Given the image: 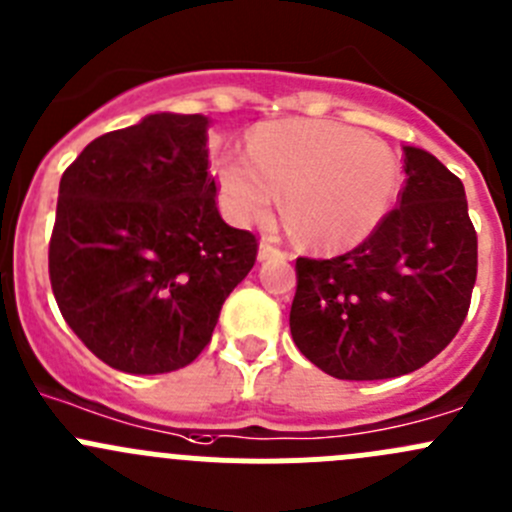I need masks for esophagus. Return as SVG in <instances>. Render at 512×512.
Segmentation results:
<instances>
[{"label":"esophagus","instance_id":"obj_1","mask_svg":"<svg viewBox=\"0 0 512 512\" xmlns=\"http://www.w3.org/2000/svg\"><path fill=\"white\" fill-rule=\"evenodd\" d=\"M275 255H280V250H277V247L272 245L270 240H262L260 250H257V260L265 262V260H270V257H275Z\"/></svg>","mask_w":512,"mask_h":512}]
</instances>
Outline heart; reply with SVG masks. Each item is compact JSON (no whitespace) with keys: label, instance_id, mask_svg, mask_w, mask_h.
I'll use <instances>...</instances> for the list:
<instances>
[{"label":"heart","instance_id":"b5f03b06","mask_svg":"<svg viewBox=\"0 0 512 512\" xmlns=\"http://www.w3.org/2000/svg\"><path fill=\"white\" fill-rule=\"evenodd\" d=\"M247 155L223 151L213 173L235 223L262 220L285 193V218L314 250H342L371 235L394 205L399 163L389 146L332 121H277L257 128Z\"/></svg>","mask_w":512,"mask_h":512}]
</instances>
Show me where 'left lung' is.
Here are the masks:
<instances>
[{
    "instance_id": "1",
    "label": "left lung",
    "mask_w": 512,
    "mask_h": 512,
    "mask_svg": "<svg viewBox=\"0 0 512 512\" xmlns=\"http://www.w3.org/2000/svg\"><path fill=\"white\" fill-rule=\"evenodd\" d=\"M406 185L359 247L299 257L289 332L334 379L411 374L441 354L471 307L478 237L463 183L436 156L404 146Z\"/></svg>"
}]
</instances>
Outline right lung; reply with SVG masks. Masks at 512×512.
Returning a JSON list of instances; mask_svg holds the SVG:
<instances>
[{
	"instance_id": "1",
	"label": "right lung",
	"mask_w": 512,
	"mask_h": 512,
	"mask_svg": "<svg viewBox=\"0 0 512 512\" xmlns=\"http://www.w3.org/2000/svg\"><path fill=\"white\" fill-rule=\"evenodd\" d=\"M208 116L151 113L98 136L64 170L49 242L56 304L126 374H168L208 347L257 237L220 218Z\"/></svg>"
}]
</instances>
